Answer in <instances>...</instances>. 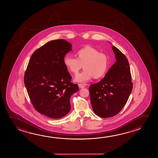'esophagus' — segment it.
I'll return each mask as SVG.
<instances>
[{"label":"esophagus","instance_id":"1","mask_svg":"<svg viewBox=\"0 0 158 158\" xmlns=\"http://www.w3.org/2000/svg\"><path fill=\"white\" fill-rule=\"evenodd\" d=\"M78 87H79V88H80L85 87V85H83V84H81V83H79V84H78Z\"/></svg>","mask_w":158,"mask_h":158}]
</instances>
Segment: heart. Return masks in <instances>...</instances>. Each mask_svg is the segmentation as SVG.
<instances>
[{
    "mask_svg": "<svg viewBox=\"0 0 158 158\" xmlns=\"http://www.w3.org/2000/svg\"><path fill=\"white\" fill-rule=\"evenodd\" d=\"M75 56L76 58L66 55L63 63L65 67L75 75L77 74L83 65L84 70L76 77V81L85 82L93 77L100 79L107 73L109 67V58L98 49L86 46L77 50Z\"/></svg>",
    "mask_w": 158,
    "mask_h": 158,
    "instance_id": "heart-1",
    "label": "heart"
}]
</instances>
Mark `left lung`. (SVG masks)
<instances>
[{"label":"left lung","instance_id":"obj_1","mask_svg":"<svg viewBox=\"0 0 158 158\" xmlns=\"http://www.w3.org/2000/svg\"><path fill=\"white\" fill-rule=\"evenodd\" d=\"M112 48L116 61L102 80L89 87L93 111L102 118H111L118 114L127 103L132 90L127 59L115 46Z\"/></svg>","mask_w":158,"mask_h":158}]
</instances>
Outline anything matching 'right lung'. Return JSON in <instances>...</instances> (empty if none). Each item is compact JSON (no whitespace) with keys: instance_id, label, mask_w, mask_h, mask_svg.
<instances>
[{"instance_id":"obj_1","label":"right lung","mask_w":158,"mask_h":158,"mask_svg":"<svg viewBox=\"0 0 158 158\" xmlns=\"http://www.w3.org/2000/svg\"><path fill=\"white\" fill-rule=\"evenodd\" d=\"M72 45L64 40H51L35 50L28 64L24 83L34 108L52 118L71 110L70 97L78 90L63 63Z\"/></svg>"}]
</instances>
